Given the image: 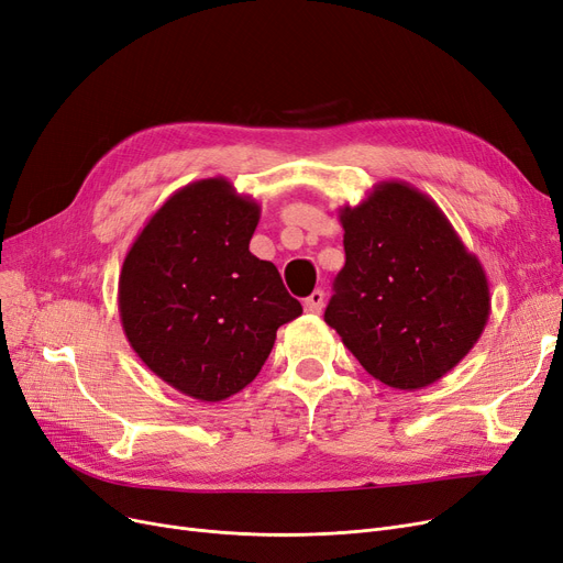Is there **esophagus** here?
Listing matches in <instances>:
<instances>
[{
    "instance_id": "1",
    "label": "esophagus",
    "mask_w": 563,
    "mask_h": 563,
    "mask_svg": "<svg viewBox=\"0 0 563 563\" xmlns=\"http://www.w3.org/2000/svg\"><path fill=\"white\" fill-rule=\"evenodd\" d=\"M323 302H325V294H323L321 288H317V290H313V294L305 300V309L311 311V313H319V311L323 309Z\"/></svg>"
}]
</instances>
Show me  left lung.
Instances as JSON below:
<instances>
[{"instance_id":"obj_1","label":"left lung","mask_w":563,"mask_h":563,"mask_svg":"<svg viewBox=\"0 0 563 563\" xmlns=\"http://www.w3.org/2000/svg\"><path fill=\"white\" fill-rule=\"evenodd\" d=\"M346 263L325 323L380 384L420 390L474 349L489 319V284L430 196L376 185L340 210Z\"/></svg>"}]
</instances>
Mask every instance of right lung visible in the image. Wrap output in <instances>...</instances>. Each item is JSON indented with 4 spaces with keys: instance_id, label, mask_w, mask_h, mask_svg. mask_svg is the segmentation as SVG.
<instances>
[{
    "instance_id": "1",
    "label": "right lung",
    "mask_w": 563,
    "mask_h": 563,
    "mask_svg": "<svg viewBox=\"0 0 563 563\" xmlns=\"http://www.w3.org/2000/svg\"><path fill=\"white\" fill-rule=\"evenodd\" d=\"M261 206L227 177L175 191L133 240L118 302L131 349L175 390L221 401L258 376L302 305L250 252Z\"/></svg>"
}]
</instances>
